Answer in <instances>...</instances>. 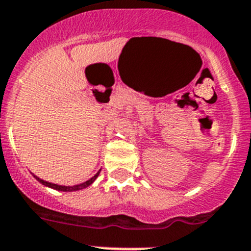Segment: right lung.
I'll use <instances>...</instances> for the list:
<instances>
[{
	"label": "right lung",
	"instance_id": "obj_1",
	"mask_svg": "<svg viewBox=\"0 0 251 251\" xmlns=\"http://www.w3.org/2000/svg\"><path fill=\"white\" fill-rule=\"evenodd\" d=\"M100 171L101 170L98 171L97 175L94 176V177H91V178L88 179L86 182H83V183H80V184H75V186H60V184H55V183H51V182H47V181H44V179H41L39 177L34 176L33 173H32V175H33V177L39 182V183H42L43 186L48 187V188L55 189V191H60V192H75V191H80V189L86 188V187H89L90 184H93L94 181L98 178V176H99Z\"/></svg>",
	"mask_w": 251,
	"mask_h": 251
}]
</instances>
